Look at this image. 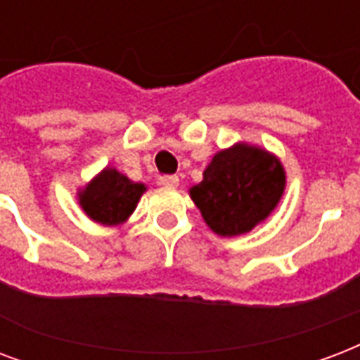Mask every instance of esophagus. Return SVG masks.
<instances>
[{"label":"esophagus","mask_w":360,"mask_h":360,"mask_svg":"<svg viewBox=\"0 0 360 360\" xmlns=\"http://www.w3.org/2000/svg\"><path fill=\"white\" fill-rule=\"evenodd\" d=\"M162 186H166V188H175V186L179 185V177L177 175H162L160 179H158Z\"/></svg>","instance_id":"34e87169"}]
</instances>
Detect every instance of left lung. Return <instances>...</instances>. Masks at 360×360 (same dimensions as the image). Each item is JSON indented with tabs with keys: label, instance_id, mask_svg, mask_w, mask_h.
I'll return each mask as SVG.
<instances>
[{
	"label": "left lung",
	"instance_id": "left-lung-1",
	"mask_svg": "<svg viewBox=\"0 0 360 360\" xmlns=\"http://www.w3.org/2000/svg\"><path fill=\"white\" fill-rule=\"evenodd\" d=\"M283 191L285 169L278 156L255 145L236 143L213 156L202 183L188 192L205 224L230 238L262 223Z\"/></svg>",
	"mask_w": 360,
	"mask_h": 360
}]
</instances>
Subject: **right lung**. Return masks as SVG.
I'll use <instances>...</instances> for the list:
<instances>
[{"instance_id": "1", "label": "right lung", "mask_w": 360, "mask_h": 360, "mask_svg": "<svg viewBox=\"0 0 360 360\" xmlns=\"http://www.w3.org/2000/svg\"><path fill=\"white\" fill-rule=\"evenodd\" d=\"M145 191L143 183H134L115 168H105L79 191V204L96 223L117 226L134 213Z\"/></svg>"}]
</instances>
